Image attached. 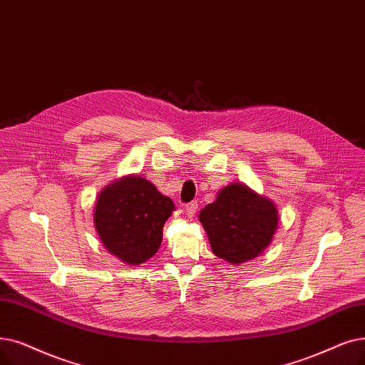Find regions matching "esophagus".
I'll list each match as a JSON object with an SVG mask.
<instances>
[{
	"label": "esophagus",
	"mask_w": 365,
	"mask_h": 365,
	"mask_svg": "<svg viewBox=\"0 0 365 365\" xmlns=\"http://www.w3.org/2000/svg\"><path fill=\"white\" fill-rule=\"evenodd\" d=\"M197 209H198V202H197V201H191V202L185 204V213H186L189 217H192V216L197 213Z\"/></svg>",
	"instance_id": "1"
}]
</instances>
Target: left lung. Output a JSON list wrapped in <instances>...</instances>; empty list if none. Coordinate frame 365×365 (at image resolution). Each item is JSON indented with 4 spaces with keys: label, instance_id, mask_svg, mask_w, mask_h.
Wrapping results in <instances>:
<instances>
[{
    "label": "left lung",
    "instance_id": "8db88e82",
    "mask_svg": "<svg viewBox=\"0 0 365 365\" xmlns=\"http://www.w3.org/2000/svg\"><path fill=\"white\" fill-rule=\"evenodd\" d=\"M198 219L215 255L240 265L259 257L272 243L279 212L273 200L237 182L222 187L216 200L200 212Z\"/></svg>",
    "mask_w": 365,
    "mask_h": 365
}]
</instances>
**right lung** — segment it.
Instances as JSON below:
<instances>
[{
  "mask_svg": "<svg viewBox=\"0 0 365 365\" xmlns=\"http://www.w3.org/2000/svg\"><path fill=\"white\" fill-rule=\"evenodd\" d=\"M176 210L171 198L137 174L104 186L93 207V227L103 246L122 262L138 265L163 242V227Z\"/></svg>",
  "mask_w": 365,
  "mask_h": 365,
  "instance_id": "right-lung-1",
  "label": "right lung"
}]
</instances>
